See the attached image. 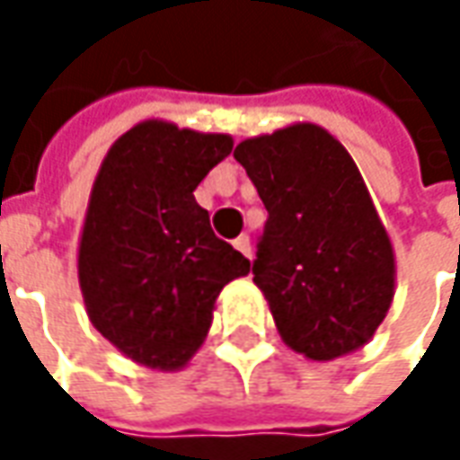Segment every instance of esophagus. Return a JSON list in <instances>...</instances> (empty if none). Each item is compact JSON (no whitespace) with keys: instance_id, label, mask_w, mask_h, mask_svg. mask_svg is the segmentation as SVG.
<instances>
[{"instance_id":"1","label":"esophagus","mask_w":460,"mask_h":460,"mask_svg":"<svg viewBox=\"0 0 460 460\" xmlns=\"http://www.w3.org/2000/svg\"><path fill=\"white\" fill-rule=\"evenodd\" d=\"M233 245L238 248L243 256L251 258V253H253V248H251V238H248V235H240V238H235L233 240Z\"/></svg>"}]
</instances>
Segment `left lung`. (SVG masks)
Segmentation results:
<instances>
[{
  "label": "left lung",
  "instance_id": "8db88e82",
  "mask_svg": "<svg viewBox=\"0 0 460 460\" xmlns=\"http://www.w3.org/2000/svg\"><path fill=\"white\" fill-rule=\"evenodd\" d=\"M233 155L269 212L253 281L284 343L312 361L368 343L394 296V253L353 158L317 125L243 140Z\"/></svg>",
  "mask_w": 460,
  "mask_h": 460
}]
</instances>
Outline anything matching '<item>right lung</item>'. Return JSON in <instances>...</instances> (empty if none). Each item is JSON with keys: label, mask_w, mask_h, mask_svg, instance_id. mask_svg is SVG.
Here are the masks:
<instances>
[{"label": "right lung", "mask_w": 460, "mask_h": 460, "mask_svg": "<svg viewBox=\"0 0 460 460\" xmlns=\"http://www.w3.org/2000/svg\"><path fill=\"white\" fill-rule=\"evenodd\" d=\"M230 151V135L153 119L122 135L99 168L81 235V292L99 332L143 366L181 368L212 325L222 287L251 271L194 199Z\"/></svg>", "instance_id": "right-lung-1"}]
</instances>
